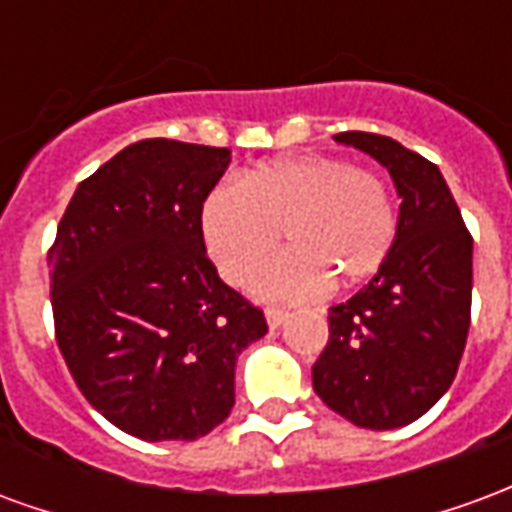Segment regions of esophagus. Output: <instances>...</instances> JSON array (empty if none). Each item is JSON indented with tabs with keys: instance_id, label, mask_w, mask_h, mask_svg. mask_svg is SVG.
Listing matches in <instances>:
<instances>
[{
	"instance_id": "1",
	"label": "esophagus",
	"mask_w": 512,
	"mask_h": 512,
	"mask_svg": "<svg viewBox=\"0 0 512 512\" xmlns=\"http://www.w3.org/2000/svg\"><path fill=\"white\" fill-rule=\"evenodd\" d=\"M288 318H290L288 310H277V307H268L266 310V321L271 329H279V326L288 321Z\"/></svg>"
}]
</instances>
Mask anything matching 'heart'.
I'll list each match as a JSON object with an SVG mask.
<instances>
[{
  "instance_id": "heart-1",
  "label": "heart",
  "mask_w": 512,
  "mask_h": 512,
  "mask_svg": "<svg viewBox=\"0 0 512 512\" xmlns=\"http://www.w3.org/2000/svg\"><path fill=\"white\" fill-rule=\"evenodd\" d=\"M282 230L293 249L260 268L252 290L260 299H312L329 279L354 288L384 266L397 238L395 202L376 172L334 156L271 158L202 200V244L233 285L277 249Z\"/></svg>"
}]
</instances>
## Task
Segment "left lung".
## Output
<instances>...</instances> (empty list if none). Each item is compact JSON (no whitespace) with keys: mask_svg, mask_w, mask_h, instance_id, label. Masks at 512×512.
<instances>
[{"mask_svg":"<svg viewBox=\"0 0 512 512\" xmlns=\"http://www.w3.org/2000/svg\"><path fill=\"white\" fill-rule=\"evenodd\" d=\"M334 139L389 169L400 216L376 277L329 310L312 386L359 428H403L436 406L461 365L472 323V233L433 161L381 134Z\"/></svg>","mask_w":512,"mask_h":512,"instance_id":"8db88e82","label":"left lung"}]
</instances>
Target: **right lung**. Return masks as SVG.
I'll return each mask as SVG.
<instances>
[{
  "label": "right lung",
  "instance_id": "add662e5",
  "mask_svg": "<svg viewBox=\"0 0 512 512\" xmlns=\"http://www.w3.org/2000/svg\"><path fill=\"white\" fill-rule=\"evenodd\" d=\"M227 164V147H123L73 191L49 249L62 359L87 403L142 441H194L222 425L235 359L268 332L202 244V200Z\"/></svg>",
  "mask_w": 512,
  "mask_h": 512
}]
</instances>
